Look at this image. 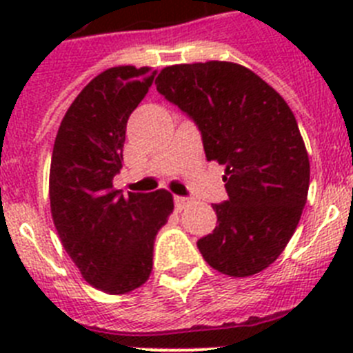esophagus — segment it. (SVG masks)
Listing matches in <instances>:
<instances>
[{
    "label": "esophagus",
    "mask_w": 353,
    "mask_h": 353,
    "mask_svg": "<svg viewBox=\"0 0 353 353\" xmlns=\"http://www.w3.org/2000/svg\"><path fill=\"white\" fill-rule=\"evenodd\" d=\"M189 205V198H182V196H174V207L176 210H183Z\"/></svg>",
    "instance_id": "obj_1"
}]
</instances>
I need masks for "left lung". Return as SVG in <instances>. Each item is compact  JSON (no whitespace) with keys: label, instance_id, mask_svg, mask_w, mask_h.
<instances>
[{"label":"left lung","instance_id":"1","mask_svg":"<svg viewBox=\"0 0 353 353\" xmlns=\"http://www.w3.org/2000/svg\"><path fill=\"white\" fill-rule=\"evenodd\" d=\"M155 84L194 120L207 161L226 168L228 201L214 205L217 226L198 240L201 256L230 277L261 272L285 251L310 189V157L292 109L232 61L171 65Z\"/></svg>","mask_w":353,"mask_h":353}]
</instances>
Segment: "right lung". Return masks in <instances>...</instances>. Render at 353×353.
Instances as JSON below:
<instances>
[{"instance_id": "add662e5", "label": "right lung", "mask_w": 353, "mask_h": 353, "mask_svg": "<svg viewBox=\"0 0 353 353\" xmlns=\"http://www.w3.org/2000/svg\"><path fill=\"white\" fill-rule=\"evenodd\" d=\"M157 70L132 65L93 77L67 109L49 173L51 215L84 281L111 295L145 285L154 240L173 212L171 192L123 196L113 187L123 161L127 120Z\"/></svg>"}]
</instances>
